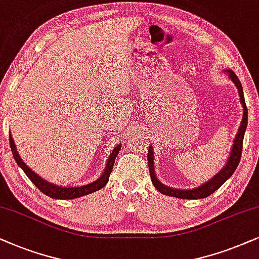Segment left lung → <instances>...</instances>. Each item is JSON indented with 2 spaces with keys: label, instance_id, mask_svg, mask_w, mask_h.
Instances as JSON below:
<instances>
[{
  "label": "left lung",
  "instance_id": "left-lung-1",
  "mask_svg": "<svg viewBox=\"0 0 259 259\" xmlns=\"http://www.w3.org/2000/svg\"><path fill=\"white\" fill-rule=\"evenodd\" d=\"M225 72L229 74V77L236 88L238 89V94H239V99L240 103H242L243 106V118L242 123H240V126L238 127V133L236 137H234L232 149H231L229 160H227L225 167L223 168L222 170L219 171L218 174H215L211 180H208L205 184L201 186H198V187L192 188V189H179V188H173L168 187L162 184V182L158 180L156 174H155V164H154V148L153 146H149V150H148V167H149L150 171V178L151 182H153L154 187L157 189L158 192L162 193V194L168 195V196H175V198L179 199H188V200H194V199H204L206 196L211 195L214 193L217 189H218L220 186H222L224 182H225L227 179L232 177L234 170L237 169L238 163L240 161V156H242V148H243V140H244V134L246 132L247 126V108L245 104V99H244V94H243V88L242 84H240L239 79L236 75V73L232 70H225Z\"/></svg>",
  "mask_w": 259,
  "mask_h": 259
}]
</instances>
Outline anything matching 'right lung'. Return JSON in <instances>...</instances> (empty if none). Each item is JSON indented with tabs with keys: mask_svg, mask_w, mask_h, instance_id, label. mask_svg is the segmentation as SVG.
Listing matches in <instances>:
<instances>
[{
	"mask_svg": "<svg viewBox=\"0 0 259 259\" xmlns=\"http://www.w3.org/2000/svg\"><path fill=\"white\" fill-rule=\"evenodd\" d=\"M9 141H10V148H12V151H13V156H14V158H15L16 163L19 164V167L21 168L23 171H25V174L28 177L29 180L32 181L33 184L44 193V194L48 195L50 198L61 199V200H70V199L80 198V196L91 194V193L97 192V191H99V189H102L103 187H105V185L108 184V181H109L110 174H111V171H112L113 164H115L116 156L118 155L119 150H120V144H118L116 148H113V150L111 151V154H110V156L108 158V162H106L104 171H103L101 178H98L96 181L91 182V184L84 185V186L64 187V186H58V185L52 184V182H48L45 180V179L39 177L36 173H34V171L30 169L28 165H27L25 162L22 161V158L20 157V155L16 150L15 143H14L12 134H9Z\"/></svg>",
	"mask_w": 259,
	"mask_h": 259,
	"instance_id": "1",
	"label": "right lung"
}]
</instances>
